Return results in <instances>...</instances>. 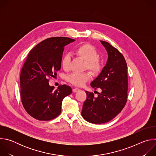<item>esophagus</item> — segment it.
<instances>
[{
  "label": "esophagus",
  "instance_id": "1",
  "mask_svg": "<svg viewBox=\"0 0 156 156\" xmlns=\"http://www.w3.org/2000/svg\"><path fill=\"white\" fill-rule=\"evenodd\" d=\"M73 93H76V92H78V91H80V90H79V89L78 88H77V87H75V88H73Z\"/></svg>",
  "mask_w": 156,
  "mask_h": 156
}]
</instances>
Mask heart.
Here are the masks:
<instances>
[{
    "label": "heart",
    "instance_id": "heart-1",
    "mask_svg": "<svg viewBox=\"0 0 156 156\" xmlns=\"http://www.w3.org/2000/svg\"><path fill=\"white\" fill-rule=\"evenodd\" d=\"M76 54L85 60V68L90 70L94 73H99L102 68L101 60L98 57V51L95 48L90 44H83L79 46L75 49ZM70 56L65 55L62 60V67L66 70L69 67ZM91 78V75L88 72L72 73L68 75L66 80L72 84L76 86H83L86 81Z\"/></svg>",
    "mask_w": 156,
    "mask_h": 156
}]
</instances>
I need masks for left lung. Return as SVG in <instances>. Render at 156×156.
<instances>
[{
  "label": "left lung",
  "instance_id": "1",
  "mask_svg": "<svg viewBox=\"0 0 156 156\" xmlns=\"http://www.w3.org/2000/svg\"><path fill=\"white\" fill-rule=\"evenodd\" d=\"M108 54L105 66L91 83L95 90L101 89L98 97L86 91L87 98L81 111L83 119L91 123L101 124L116 117L127 101V65L123 55L105 41H100Z\"/></svg>",
  "mask_w": 156,
  "mask_h": 156
}]
</instances>
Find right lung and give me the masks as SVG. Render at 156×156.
<instances>
[{
    "instance_id": "add662e5",
    "label": "right lung",
    "mask_w": 156,
    "mask_h": 156,
    "mask_svg": "<svg viewBox=\"0 0 156 156\" xmlns=\"http://www.w3.org/2000/svg\"><path fill=\"white\" fill-rule=\"evenodd\" d=\"M75 40L54 37L42 41L29 53L20 74L21 102L29 115L47 121L61 112L64 98L72 93L70 86L60 85L57 90L49 84L48 78L60 70L64 47Z\"/></svg>"
}]
</instances>
